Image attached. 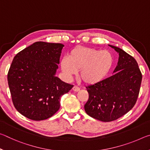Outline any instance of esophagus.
I'll return each instance as SVG.
<instances>
[{"instance_id":"esophagus-1","label":"esophagus","mask_w":150,"mask_h":150,"mask_svg":"<svg viewBox=\"0 0 150 150\" xmlns=\"http://www.w3.org/2000/svg\"><path fill=\"white\" fill-rule=\"evenodd\" d=\"M73 91H75V92H78L80 90V88H79V87H78L77 86H76V85H74L73 87Z\"/></svg>"}]
</instances>
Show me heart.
I'll return each instance as SVG.
<instances>
[{
    "instance_id": "1",
    "label": "heart",
    "mask_w": 150,
    "mask_h": 150,
    "mask_svg": "<svg viewBox=\"0 0 150 150\" xmlns=\"http://www.w3.org/2000/svg\"><path fill=\"white\" fill-rule=\"evenodd\" d=\"M114 57L108 51L79 46L61 61L62 71L71 77L79 71V79L85 84L94 85L105 79L112 69Z\"/></svg>"
}]
</instances>
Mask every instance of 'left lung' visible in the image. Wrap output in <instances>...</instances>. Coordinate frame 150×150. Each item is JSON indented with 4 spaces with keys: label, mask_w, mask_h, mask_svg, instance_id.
<instances>
[{
    "label": "left lung",
    "mask_w": 150,
    "mask_h": 150,
    "mask_svg": "<svg viewBox=\"0 0 150 150\" xmlns=\"http://www.w3.org/2000/svg\"><path fill=\"white\" fill-rule=\"evenodd\" d=\"M119 54L114 74L88 86V99L84 106L88 116L103 122H111L134 107L140 89L142 75L138 63L120 48L109 45Z\"/></svg>",
    "instance_id": "1"
}]
</instances>
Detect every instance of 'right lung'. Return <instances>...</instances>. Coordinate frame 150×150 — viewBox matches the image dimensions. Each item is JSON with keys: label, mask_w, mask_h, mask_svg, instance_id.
I'll return each instance as SVG.
<instances>
[{"label": "right lung", "mask_w": 150, "mask_h": 150, "mask_svg": "<svg viewBox=\"0 0 150 150\" xmlns=\"http://www.w3.org/2000/svg\"><path fill=\"white\" fill-rule=\"evenodd\" d=\"M62 44L37 42L15 55L8 72V83L14 107L25 117L39 121L58 111L60 98L73 87L55 73Z\"/></svg>", "instance_id": "add662e5"}]
</instances>
